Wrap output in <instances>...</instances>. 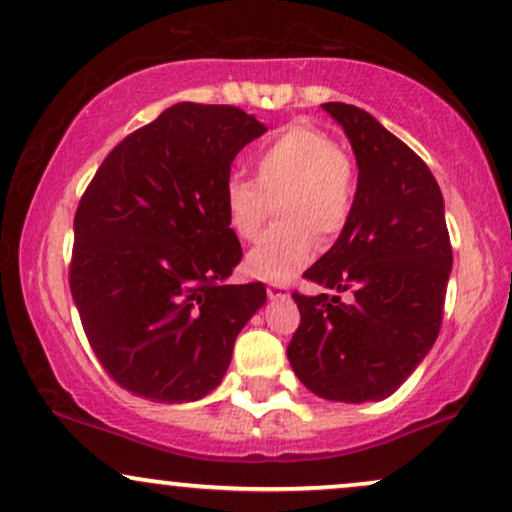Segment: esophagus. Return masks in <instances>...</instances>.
I'll list each match as a JSON object with an SVG mask.
<instances>
[{
	"instance_id": "1",
	"label": "esophagus",
	"mask_w": 512,
	"mask_h": 512,
	"mask_svg": "<svg viewBox=\"0 0 512 512\" xmlns=\"http://www.w3.org/2000/svg\"><path fill=\"white\" fill-rule=\"evenodd\" d=\"M267 295L274 300V297H288V286H283V283H271L267 286Z\"/></svg>"
}]
</instances>
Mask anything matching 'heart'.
I'll return each mask as SVG.
<instances>
[{"label": "heart", "instance_id": "heart-1", "mask_svg": "<svg viewBox=\"0 0 512 512\" xmlns=\"http://www.w3.org/2000/svg\"><path fill=\"white\" fill-rule=\"evenodd\" d=\"M274 203L281 222L250 250L245 267L264 281H290L314 260L319 234L335 238L357 205V172L326 129L295 120L276 129L255 153V179L224 184V215L241 241H255Z\"/></svg>", "mask_w": 512, "mask_h": 512}]
</instances>
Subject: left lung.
<instances>
[{
  "mask_svg": "<svg viewBox=\"0 0 512 512\" xmlns=\"http://www.w3.org/2000/svg\"><path fill=\"white\" fill-rule=\"evenodd\" d=\"M323 108L357 155V205L302 276L349 302L295 290L300 326L288 359L314 394L361 404L390 397L435 345L454 255L442 191L423 158L361 108Z\"/></svg>",
  "mask_w": 512,
  "mask_h": 512,
  "instance_id": "8db88e82",
  "label": "left lung"
}]
</instances>
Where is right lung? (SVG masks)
I'll use <instances>...</instances> for the list:
<instances>
[{"instance_id": "1", "label": "right lung", "mask_w": 512, "mask_h": 512, "mask_svg": "<svg viewBox=\"0 0 512 512\" xmlns=\"http://www.w3.org/2000/svg\"><path fill=\"white\" fill-rule=\"evenodd\" d=\"M264 132L236 106L177 103L122 139L82 193L70 293L125 390L160 404L205 397L267 300L260 281L226 283L243 248L224 215L231 163Z\"/></svg>"}]
</instances>
